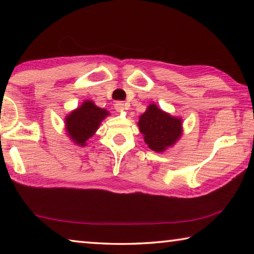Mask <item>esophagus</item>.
<instances>
[{
	"label": "esophagus",
	"mask_w": 254,
	"mask_h": 254,
	"mask_svg": "<svg viewBox=\"0 0 254 254\" xmlns=\"http://www.w3.org/2000/svg\"><path fill=\"white\" fill-rule=\"evenodd\" d=\"M114 109L118 112H122L124 110V103L123 102H117L114 104Z\"/></svg>",
	"instance_id": "1"
}]
</instances>
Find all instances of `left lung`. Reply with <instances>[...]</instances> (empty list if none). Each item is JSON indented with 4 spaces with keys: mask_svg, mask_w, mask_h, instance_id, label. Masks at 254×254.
<instances>
[{
    "mask_svg": "<svg viewBox=\"0 0 254 254\" xmlns=\"http://www.w3.org/2000/svg\"><path fill=\"white\" fill-rule=\"evenodd\" d=\"M144 142L156 152H163L177 142L183 134L182 119L171 117L159 109L156 104H150L137 122Z\"/></svg>",
    "mask_w": 254,
    "mask_h": 254,
    "instance_id": "left-lung-1",
    "label": "left lung"
}]
</instances>
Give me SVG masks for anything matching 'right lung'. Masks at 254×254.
<instances>
[{"mask_svg": "<svg viewBox=\"0 0 254 254\" xmlns=\"http://www.w3.org/2000/svg\"><path fill=\"white\" fill-rule=\"evenodd\" d=\"M109 114V111L97 107L94 102L85 101L65 118L68 136L76 144L81 147L86 145V141L94 135L101 122Z\"/></svg>", "mask_w": 254, "mask_h": 254, "instance_id": "1", "label": "right lung"}]
</instances>
